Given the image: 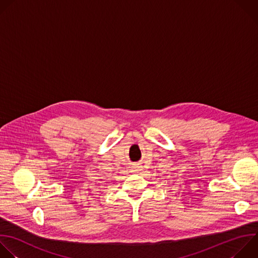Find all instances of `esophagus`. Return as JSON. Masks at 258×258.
Masks as SVG:
<instances>
[{"instance_id":"1","label":"esophagus","mask_w":258,"mask_h":258,"mask_svg":"<svg viewBox=\"0 0 258 258\" xmlns=\"http://www.w3.org/2000/svg\"><path fill=\"white\" fill-rule=\"evenodd\" d=\"M142 170V166H140L139 163H136L132 167V172H139V171Z\"/></svg>"}]
</instances>
